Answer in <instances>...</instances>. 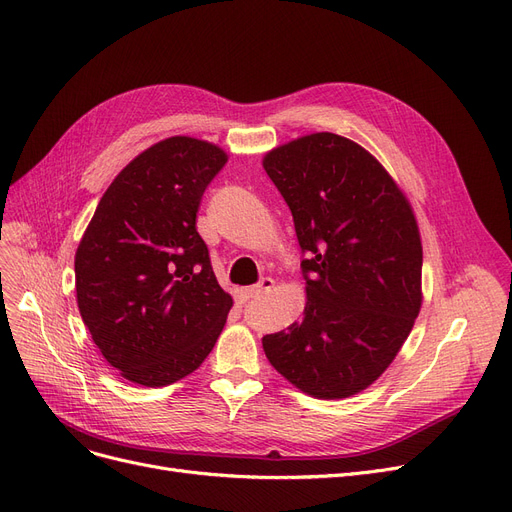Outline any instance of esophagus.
<instances>
[{
  "mask_svg": "<svg viewBox=\"0 0 512 512\" xmlns=\"http://www.w3.org/2000/svg\"><path fill=\"white\" fill-rule=\"evenodd\" d=\"M273 287H275V281H273L271 277H266V279H262L260 283L248 287V289H246V296H248V298H260V296H264V294H269V291H271Z\"/></svg>",
  "mask_w": 512,
  "mask_h": 512,
  "instance_id": "34e87169",
  "label": "esophagus"
}]
</instances>
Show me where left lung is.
Returning <instances> with one entry per match:
<instances>
[{
  "label": "left lung",
  "mask_w": 512,
  "mask_h": 512,
  "mask_svg": "<svg viewBox=\"0 0 512 512\" xmlns=\"http://www.w3.org/2000/svg\"><path fill=\"white\" fill-rule=\"evenodd\" d=\"M262 166L308 252L302 319L264 335V354L300 392L350 398L394 362L421 312L415 212L383 164L342 135L287 141L266 152Z\"/></svg>",
  "instance_id": "1"
}]
</instances>
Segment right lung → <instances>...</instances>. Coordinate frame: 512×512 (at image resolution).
Wrapping results in <instances>:
<instances>
[{"instance_id": "1", "label": "right lung", "mask_w": 512, "mask_h": 512, "mask_svg": "<svg viewBox=\"0 0 512 512\" xmlns=\"http://www.w3.org/2000/svg\"><path fill=\"white\" fill-rule=\"evenodd\" d=\"M227 160L187 135L150 145L110 183L79 241L83 323L131 383L164 387L191 375L225 327L233 298L214 277L196 218Z\"/></svg>"}]
</instances>
